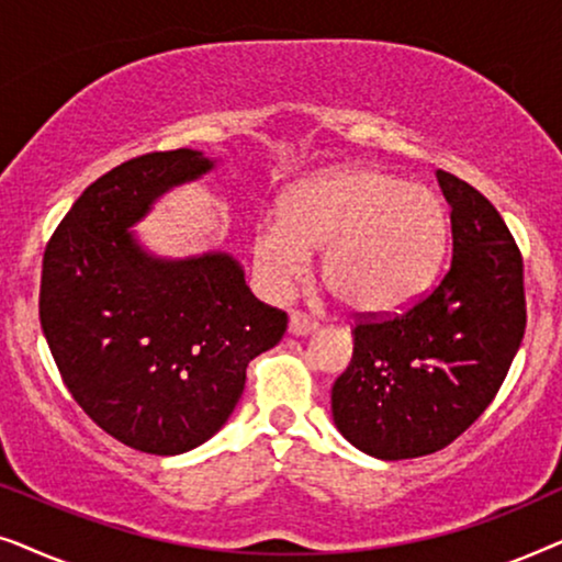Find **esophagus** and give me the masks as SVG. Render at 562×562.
I'll return each mask as SVG.
<instances>
[{"label": "esophagus", "instance_id": "1", "mask_svg": "<svg viewBox=\"0 0 562 562\" xmlns=\"http://www.w3.org/2000/svg\"><path fill=\"white\" fill-rule=\"evenodd\" d=\"M317 327H319V322H314L312 317H306V314L291 312V317H289V333L294 335V337L312 335Z\"/></svg>", "mask_w": 562, "mask_h": 562}]
</instances>
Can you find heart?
<instances>
[{"label":"heart","instance_id":"obj_1","mask_svg":"<svg viewBox=\"0 0 562 562\" xmlns=\"http://www.w3.org/2000/svg\"><path fill=\"white\" fill-rule=\"evenodd\" d=\"M450 220L432 189L375 168H333L296 181L281 214H263L250 243L268 296H286L322 252V281L350 312L386 317L432 286Z\"/></svg>","mask_w":562,"mask_h":562}]
</instances>
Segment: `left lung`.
<instances>
[{"mask_svg": "<svg viewBox=\"0 0 562 562\" xmlns=\"http://www.w3.org/2000/svg\"><path fill=\"white\" fill-rule=\"evenodd\" d=\"M435 176L450 204V268L402 317L352 329V360L333 386L335 427L379 460L429 456L463 435L525 337V268L509 227L471 183Z\"/></svg>", "mask_w": 562, "mask_h": 562, "instance_id": "8db88e82", "label": "left lung"}]
</instances>
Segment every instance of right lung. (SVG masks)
<instances>
[{
  "label": "right lung",
  "mask_w": 562,
  "mask_h": 562,
  "mask_svg": "<svg viewBox=\"0 0 562 562\" xmlns=\"http://www.w3.org/2000/svg\"><path fill=\"white\" fill-rule=\"evenodd\" d=\"M217 164L191 148L127 160L83 189L45 248L41 325L64 383L106 435L150 456L217 435L245 368L286 333L229 252L168 258L133 233Z\"/></svg>",
  "instance_id": "right-lung-1"
}]
</instances>
